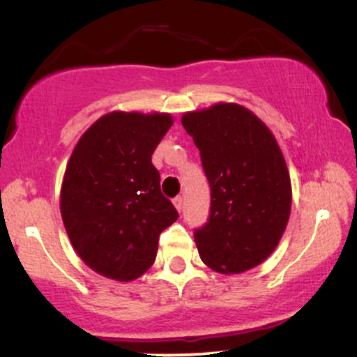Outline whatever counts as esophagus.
Instances as JSON below:
<instances>
[{"label": "esophagus", "mask_w": 357, "mask_h": 357, "mask_svg": "<svg viewBox=\"0 0 357 357\" xmlns=\"http://www.w3.org/2000/svg\"><path fill=\"white\" fill-rule=\"evenodd\" d=\"M173 202H174V207H176V209H178L179 212H181V211H183V197H181V196L174 197Z\"/></svg>", "instance_id": "obj_1"}]
</instances>
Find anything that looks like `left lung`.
<instances>
[{"label": "left lung", "mask_w": 357, "mask_h": 357, "mask_svg": "<svg viewBox=\"0 0 357 357\" xmlns=\"http://www.w3.org/2000/svg\"><path fill=\"white\" fill-rule=\"evenodd\" d=\"M181 123L211 186L207 222L194 231L207 267L242 273L275 250L291 209L290 174L277 139L259 116L237 103L188 112Z\"/></svg>", "instance_id": "1"}]
</instances>
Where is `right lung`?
Here are the masks:
<instances>
[{"instance_id":"add662e5","label":"right lung","mask_w":357,"mask_h":357,"mask_svg":"<svg viewBox=\"0 0 357 357\" xmlns=\"http://www.w3.org/2000/svg\"><path fill=\"white\" fill-rule=\"evenodd\" d=\"M173 125L168 114L112 112L80 137L67 163L61 214L80 259L128 282L156 259L160 234L178 219L151 155Z\"/></svg>"}]
</instances>
